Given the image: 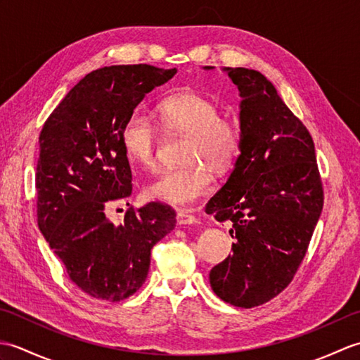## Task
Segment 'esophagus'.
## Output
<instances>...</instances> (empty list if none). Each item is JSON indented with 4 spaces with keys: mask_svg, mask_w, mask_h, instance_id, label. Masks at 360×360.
Instances as JSON below:
<instances>
[{
    "mask_svg": "<svg viewBox=\"0 0 360 360\" xmlns=\"http://www.w3.org/2000/svg\"><path fill=\"white\" fill-rule=\"evenodd\" d=\"M176 223H178V226H190V224H196L198 219L193 215H190V213L179 210L176 213Z\"/></svg>",
    "mask_w": 360,
    "mask_h": 360,
    "instance_id": "esophagus-1",
    "label": "esophagus"
}]
</instances>
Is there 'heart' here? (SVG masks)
<instances>
[{
  "label": "heart",
  "instance_id": "1",
  "mask_svg": "<svg viewBox=\"0 0 360 360\" xmlns=\"http://www.w3.org/2000/svg\"><path fill=\"white\" fill-rule=\"evenodd\" d=\"M156 114L167 133L187 136L182 155V162L187 164L159 173L145 186L143 193L150 200L184 207L210 192L211 167L223 174L233 167L240 155V129L233 120L219 117L218 105L212 98L195 91L165 98L158 105ZM120 143L131 164L142 168L155 165L158 136L147 117L131 114L122 127Z\"/></svg>",
  "mask_w": 360,
  "mask_h": 360
}]
</instances>
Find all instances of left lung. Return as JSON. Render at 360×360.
Returning a JSON list of instances; mask_svg holds the SVG:
<instances>
[{"instance_id":"1","label":"left lung","mask_w":360,"mask_h":360,"mask_svg":"<svg viewBox=\"0 0 360 360\" xmlns=\"http://www.w3.org/2000/svg\"><path fill=\"white\" fill-rule=\"evenodd\" d=\"M212 71L213 66H204ZM240 91V155L205 213L232 221L233 254L210 271L221 300L238 308L269 302L307 254L323 209L312 137L262 72L223 68Z\"/></svg>"}]
</instances>
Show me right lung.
<instances>
[{
  "label": "right lung",
  "instance_id": "right-lung-1",
  "mask_svg": "<svg viewBox=\"0 0 360 360\" xmlns=\"http://www.w3.org/2000/svg\"><path fill=\"white\" fill-rule=\"evenodd\" d=\"M176 72L150 65L101 68L66 94L41 129L38 227L70 278L94 298L133 295L147 278L153 246L176 226L174 210L160 202L129 209L119 226L106 218V209L131 195L122 127Z\"/></svg>",
  "mask_w": 360,
  "mask_h": 360
}]
</instances>
